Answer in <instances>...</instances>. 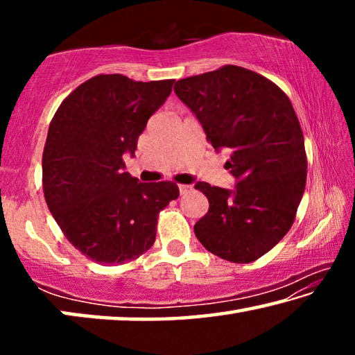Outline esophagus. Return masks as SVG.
I'll use <instances>...</instances> for the list:
<instances>
[{"label": "esophagus", "mask_w": 355, "mask_h": 355, "mask_svg": "<svg viewBox=\"0 0 355 355\" xmlns=\"http://www.w3.org/2000/svg\"><path fill=\"white\" fill-rule=\"evenodd\" d=\"M178 189H180V194H188V192L192 189L189 184H178Z\"/></svg>", "instance_id": "34e87169"}]
</instances>
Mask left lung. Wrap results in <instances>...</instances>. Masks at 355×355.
I'll return each mask as SVG.
<instances>
[{
    "mask_svg": "<svg viewBox=\"0 0 355 355\" xmlns=\"http://www.w3.org/2000/svg\"><path fill=\"white\" fill-rule=\"evenodd\" d=\"M173 91L207 141L230 150L225 167L238 180L233 191L196 184L209 202L196 236L227 261H255L286 235L304 196L307 155L291 101L277 84L238 65L184 78Z\"/></svg>",
    "mask_w": 355,
    "mask_h": 355,
    "instance_id": "left-lung-1",
    "label": "left lung"
}]
</instances>
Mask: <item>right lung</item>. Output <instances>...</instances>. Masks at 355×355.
Segmentation results:
<instances>
[{"instance_id":"add662e5","label":"right lung","mask_w":355,"mask_h":355,"mask_svg":"<svg viewBox=\"0 0 355 355\" xmlns=\"http://www.w3.org/2000/svg\"><path fill=\"white\" fill-rule=\"evenodd\" d=\"M173 80L135 81L112 73L78 86L51 119L42 155L48 209L64 236L100 264H123L152 248L173 182L141 183L123 172L148 119L171 95Z\"/></svg>"}]
</instances>
